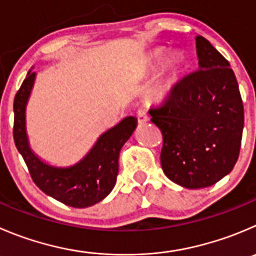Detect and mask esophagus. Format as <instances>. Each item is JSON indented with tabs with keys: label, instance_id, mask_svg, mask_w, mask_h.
<instances>
[{
	"label": "esophagus",
	"instance_id": "obj_1",
	"mask_svg": "<svg viewBox=\"0 0 256 256\" xmlns=\"http://www.w3.org/2000/svg\"><path fill=\"white\" fill-rule=\"evenodd\" d=\"M136 118H138V122H146V121L148 120V111H146L145 108H138V110L136 111Z\"/></svg>",
	"mask_w": 256,
	"mask_h": 256
}]
</instances>
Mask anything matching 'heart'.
Here are the masks:
<instances>
[{
  "mask_svg": "<svg viewBox=\"0 0 256 256\" xmlns=\"http://www.w3.org/2000/svg\"><path fill=\"white\" fill-rule=\"evenodd\" d=\"M161 57H162V50H154L142 60L141 71L142 72L152 71L158 65V62L160 61ZM181 70H182V58H181L180 54H171L170 56L166 57L162 64H161L160 68H158L155 80L148 86V92H146L148 100L152 101V102L162 101L175 86Z\"/></svg>",
  "mask_w": 256,
  "mask_h": 256,
  "instance_id": "1",
  "label": "heart"
}]
</instances>
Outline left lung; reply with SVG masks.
<instances>
[{
    "instance_id": "obj_1",
    "label": "left lung",
    "mask_w": 256,
    "mask_h": 256,
    "mask_svg": "<svg viewBox=\"0 0 256 256\" xmlns=\"http://www.w3.org/2000/svg\"><path fill=\"white\" fill-rule=\"evenodd\" d=\"M196 52L199 70L148 111L162 134L164 172L188 188L214 185L232 170L244 128V106L229 61L202 36H196Z\"/></svg>"
}]
</instances>
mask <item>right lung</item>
Segmentation results:
<instances>
[{
	"instance_id": "right-lung-1",
	"label": "right lung",
	"mask_w": 256,
	"mask_h": 256,
	"mask_svg": "<svg viewBox=\"0 0 256 256\" xmlns=\"http://www.w3.org/2000/svg\"><path fill=\"white\" fill-rule=\"evenodd\" d=\"M34 75L32 71L27 74L14 96V145L24 158L34 182L44 194L78 209L98 204L115 186L120 150L135 130L136 118L128 116L104 134L88 156L75 166L58 168L46 165L30 148L24 128V108L34 86Z\"/></svg>"
}]
</instances>
